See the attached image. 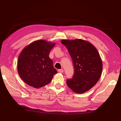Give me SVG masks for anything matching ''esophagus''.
<instances>
[{
	"instance_id": "obj_1",
	"label": "esophagus",
	"mask_w": 121,
	"mask_h": 121,
	"mask_svg": "<svg viewBox=\"0 0 121 121\" xmlns=\"http://www.w3.org/2000/svg\"><path fill=\"white\" fill-rule=\"evenodd\" d=\"M58 72H60V73H63L64 72V69H58Z\"/></svg>"
}]
</instances>
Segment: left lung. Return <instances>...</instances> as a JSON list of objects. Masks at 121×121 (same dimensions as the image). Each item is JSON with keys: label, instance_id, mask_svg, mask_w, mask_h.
Masks as SVG:
<instances>
[{"label": "left lung", "instance_id": "8db88e82", "mask_svg": "<svg viewBox=\"0 0 121 121\" xmlns=\"http://www.w3.org/2000/svg\"><path fill=\"white\" fill-rule=\"evenodd\" d=\"M74 68L73 78L67 80L68 87L74 92L81 94L90 90L99 80L102 62L98 50L89 42L81 39H64Z\"/></svg>", "mask_w": 121, "mask_h": 121}]
</instances>
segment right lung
Instances as JSON below:
<instances>
[{
    "instance_id": "obj_1",
    "label": "right lung",
    "mask_w": 121,
    "mask_h": 121,
    "mask_svg": "<svg viewBox=\"0 0 121 121\" xmlns=\"http://www.w3.org/2000/svg\"><path fill=\"white\" fill-rule=\"evenodd\" d=\"M56 43L38 40L22 50L17 60V72L22 80L28 85L39 88L52 81L57 73L49 57Z\"/></svg>"
}]
</instances>
